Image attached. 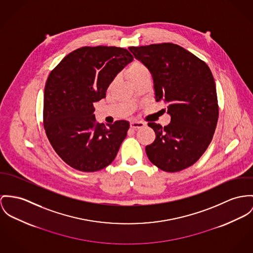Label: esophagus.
Segmentation results:
<instances>
[{
	"instance_id": "34e87169",
	"label": "esophagus",
	"mask_w": 253,
	"mask_h": 253,
	"mask_svg": "<svg viewBox=\"0 0 253 253\" xmlns=\"http://www.w3.org/2000/svg\"><path fill=\"white\" fill-rule=\"evenodd\" d=\"M130 125H131V128H133V129H140L145 126V123L141 122V121H132Z\"/></svg>"
}]
</instances>
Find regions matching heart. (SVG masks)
Instances as JSON below:
<instances>
[{
    "mask_svg": "<svg viewBox=\"0 0 253 253\" xmlns=\"http://www.w3.org/2000/svg\"><path fill=\"white\" fill-rule=\"evenodd\" d=\"M127 73H128V76L131 80V82L135 81L136 79L140 78L144 75L150 74L148 68L139 60H135L131 63V65L128 67Z\"/></svg>",
    "mask_w": 253,
    "mask_h": 253,
    "instance_id": "b5f03b06",
    "label": "heart"
}]
</instances>
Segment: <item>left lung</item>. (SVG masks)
<instances>
[{
    "label": "left lung",
    "instance_id": "1",
    "mask_svg": "<svg viewBox=\"0 0 253 253\" xmlns=\"http://www.w3.org/2000/svg\"><path fill=\"white\" fill-rule=\"evenodd\" d=\"M134 57L150 71L157 102L168 105L170 123L165 127L149 122L155 140L145 147L150 162L167 172L193 166L214 136L218 105L209 66L173 43L129 47Z\"/></svg>",
    "mask_w": 253,
    "mask_h": 253
}]
</instances>
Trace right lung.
<instances>
[{"label":"right lung","instance_id":"1","mask_svg":"<svg viewBox=\"0 0 253 253\" xmlns=\"http://www.w3.org/2000/svg\"><path fill=\"white\" fill-rule=\"evenodd\" d=\"M127 49L84 46L71 52L51 71L44 89L43 124L61 160L94 172L108 167L127 136L129 122H96L93 103L106 97L117 74L132 60Z\"/></svg>","mask_w":253,"mask_h":253}]
</instances>
